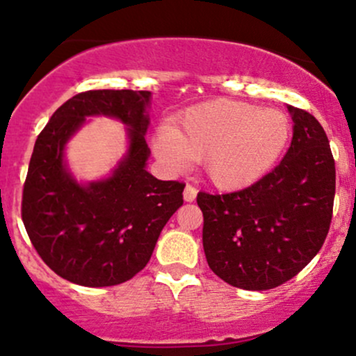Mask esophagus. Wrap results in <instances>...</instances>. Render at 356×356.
Here are the masks:
<instances>
[{"mask_svg":"<svg viewBox=\"0 0 356 356\" xmlns=\"http://www.w3.org/2000/svg\"><path fill=\"white\" fill-rule=\"evenodd\" d=\"M196 195H198V189H196L195 186H191V184L186 186V188H184V201H189V203H191V201L196 200Z\"/></svg>","mask_w":356,"mask_h":356,"instance_id":"obj_1","label":"esophagus"}]
</instances>
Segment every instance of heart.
Masks as SVG:
<instances>
[{
    "mask_svg": "<svg viewBox=\"0 0 356 356\" xmlns=\"http://www.w3.org/2000/svg\"><path fill=\"white\" fill-rule=\"evenodd\" d=\"M288 117L277 110L217 102L193 106L155 136L158 160L184 170L200 160L204 175L220 189H243L275 165L289 139Z\"/></svg>",
    "mask_w": 356,
    "mask_h": 356,
    "instance_id": "b5f03b06",
    "label": "heart"
}]
</instances>
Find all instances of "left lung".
<instances>
[{
	"label": "left lung",
	"mask_w": 356,
	"mask_h": 356,
	"mask_svg": "<svg viewBox=\"0 0 356 356\" xmlns=\"http://www.w3.org/2000/svg\"><path fill=\"white\" fill-rule=\"evenodd\" d=\"M293 139L281 163L250 188L198 193L208 267L227 284L265 291L284 284L318 253L332 218L336 167L317 118L288 106Z\"/></svg>",
	"instance_id": "8db88e82"
}]
</instances>
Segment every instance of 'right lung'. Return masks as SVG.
I'll list each match as a JSON object with an SVG mask.
<instances>
[{
	"instance_id": "obj_1",
	"label": "right lung",
	"mask_w": 356,
	"mask_h": 356,
	"mask_svg": "<svg viewBox=\"0 0 356 356\" xmlns=\"http://www.w3.org/2000/svg\"><path fill=\"white\" fill-rule=\"evenodd\" d=\"M152 92L98 89L79 92L38 136L22 195L32 246L55 274L88 288L117 286L152 258L161 229L184 203V186L146 170ZM105 114L128 127L129 149L114 174L81 185L65 161L67 139L88 116Z\"/></svg>"
}]
</instances>
